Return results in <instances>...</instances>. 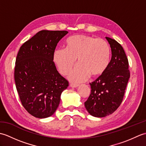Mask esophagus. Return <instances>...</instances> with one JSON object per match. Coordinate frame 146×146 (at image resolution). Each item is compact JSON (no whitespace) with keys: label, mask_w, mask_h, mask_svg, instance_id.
Masks as SVG:
<instances>
[{"label":"esophagus","mask_w":146,"mask_h":146,"mask_svg":"<svg viewBox=\"0 0 146 146\" xmlns=\"http://www.w3.org/2000/svg\"><path fill=\"white\" fill-rule=\"evenodd\" d=\"M78 86H79V85L75 84V83H71L70 84V86L72 88H77Z\"/></svg>","instance_id":"obj_1"}]
</instances>
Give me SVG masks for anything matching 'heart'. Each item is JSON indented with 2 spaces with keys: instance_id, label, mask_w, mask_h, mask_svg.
<instances>
[{
  "instance_id": "heart-1",
  "label": "heart",
  "mask_w": 146,
  "mask_h": 146,
  "mask_svg": "<svg viewBox=\"0 0 146 146\" xmlns=\"http://www.w3.org/2000/svg\"><path fill=\"white\" fill-rule=\"evenodd\" d=\"M66 46L67 48L56 49L53 61L62 75H66L78 58L79 64L68 76L71 81L84 82L90 75H99L107 69L110 48L105 40L87 35H75L67 39Z\"/></svg>"
}]
</instances>
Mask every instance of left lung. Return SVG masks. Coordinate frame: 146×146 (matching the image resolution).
<instances>
[{"instance_id": "left-lung-1", "label": "left lung", "mask_w": 146, "mask_h": 146, "mask_svg": "<svg viewBox=\"0 0 146 146\" xmlns=\"http://www.w3.org/2000/svg\"><path fill=\"white\" fill-rule=\"evenodd\" d=\"M105 38L111 48V60L104 72L90 83L91 94L85 102L86 110L95 117H104L117 109L130 78L129 62L122 46L115 39Z\"/></svg>"}]
</instances>
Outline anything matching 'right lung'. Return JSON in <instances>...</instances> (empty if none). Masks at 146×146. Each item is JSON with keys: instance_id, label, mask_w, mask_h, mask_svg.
<instances>
[{"instance_id": "1", "label": "right lung", "mask_w": 146, "mask_h": 146, "mask_svg": "<svg viewBox=\"0 0 146 146\" xmlns=\"http://www.w3.org/2000/svg\"><path fill=\"white\" fill-rule=\"evenodd\" d=\"M66 31L42 30L21 46L15 60L14 80L23 107L33 116L54 114L68 82L56 70L53 54Z\"/></svg>"}]
</instances>
